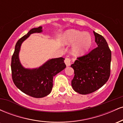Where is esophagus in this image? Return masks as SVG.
<instances>
[{
	"label": "esophagus",
	"instance_id": "1",
	"mask_svg": "<svg viewBox=\"0 0 123 123\" xmlns=\"http://www.w3.org/2000/svg\"><path fill=\"white\" fill-rule=\"evenodd\" d=\"M70 61H71V59L70 58L66 57L65 59V63L66 65L67 66H69L70 65Z\"/></svg>",
	"mask_w": 123,
	"mask_h": 123
}]
</instances>
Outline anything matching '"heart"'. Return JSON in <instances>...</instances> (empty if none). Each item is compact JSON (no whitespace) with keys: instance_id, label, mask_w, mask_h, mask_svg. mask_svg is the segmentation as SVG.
I'll return each instance as SVG.
<instances>
[{"instance_id":"1","label":"heart","mask_w":123,"mask_h":123,"mask_svg":"<svg viewBox=\"0 0 123 123\" xmlns=\"http://www.w3.org/2000/svg\"><path fill=\"white\" fill-rule=\"evenodd\" d=\"M64 42L72 44L76 42L73 47V53L76 55L83 54L90 49L92 44V37L87 32L83 33L77 30H69L65 35Z\"/></svg>"}]
</instances>
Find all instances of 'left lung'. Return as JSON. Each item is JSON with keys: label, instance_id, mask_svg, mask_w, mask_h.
I'll list each match as a JSON object with an SVG mask.
<instances>
[{"label": "left lung", "instance_id": "1", "mask_svg": "<svg viewBox=\"0 0 123 123\" xmlns=\"http://www.w3.org/2000/svg\"><path fill=\"white\" fill-rule=\"evenodd\" d=\"M97 47L77 58L71 67L74 76L72 80L73 90L86 95L102 87L111 74V53L105 39L94 31Z\"/></svg>", "mask_w": 123, "mask_h": 123}]
</instances>
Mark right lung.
Listing matches in <instances>:
<instances>
[{
  "instance_id": "obj_1",
  "label": "right lung",
  "mask_w": 123,
  "mask_h": 123,
  "mask_svg": "<svg viewBox=\"0 0 123 123\" xmlns=\"http://www.w3.org/2000/svg\"><path fill=\"white\" fill-rule=\"evenodd\" d=\"M42 26L33 28L18 40L11 63L12 79L16 87L25 94L37 98L50 94L53 86V77L66 68L62 57L49 60L39 68L33 69H25L21 65L18 58L21 44L32 33L42 32Z\"/></svg>"
}]
</instances>
